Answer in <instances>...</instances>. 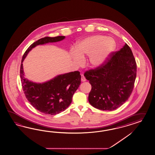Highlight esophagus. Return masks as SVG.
Instances as JSON below:
<instances>
[{
    "mask_svg": "<svg viewBox=\"0 0 155 155\" xmlns=\"http://www.w3.org/2000/svg\"><path fill=\"white\" fill-rule=\"evenodd\" d=\"M81 81L82 82H84V81H86V79H85V78L84 77V76L83 75H81Z\"/></svg>",
    "mask_w": 155,
    "mask_h": 155,
    "instance_id": "1",
    "label": "esophagus"
}]
</instances>
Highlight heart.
I'll use <instances>...</instances> for the list:
<instances>
[{"label": "heart", "mask_w": 155, "mask_h": 155, "mask_svg": "<svg viewBox=\"0 0 155 155\" xmlns=\"http://www.w3.org/2000/svg\"><path fill=\"white\" fill-rule=\"evenodd\" d=\"M115 47V40L111 37L102 35L90 36L79 42L76 51L72 52V58L79 65L83 63V57L88 56L89 65L98 68L105 62Z\"/></svg>", "instance_id": "obj_1"}]
</instances>
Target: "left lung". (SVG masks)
<instances>
[{
	"label": "left lung",
	"instance_id": "left-lung-1",
	"mask_svg": "<svg viewBox=\"0 0 155 155\" xmlns=\"http://www.w3.org/2000/svg\"><path fill=\"white\" fill-rule=\"evenodd\" d=\"M91 84L88 101L101 110L112 111L125 103L133 91L137 64L130 48L125 44L101 66L84 74Z\"/></svg>",
	"mask_w": 155,
	"mask_h": 155
}]
</instances>
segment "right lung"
<instances>
[{"label":"right lung","instance_id":"obj_1","mask_svg":"<svg viewBox=\"0 0 155 155\" xmlns=\"http://www.w3.org/2000/svg\"><path fill=\"white\" fill-rule=\"evenodd\" d=\"M64 38V36H47L37 40L24 53L21 64L20 78L25 95L35 109L48 115L59 114L70 106L72 96L81 83L80 72L61 74L46 82L37 83L25 78L22 62L28 52L36 46L58 42Z\"/></svg>","mask_w":155,"mask_h":155}]
</instances>
